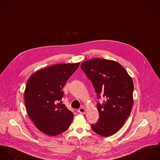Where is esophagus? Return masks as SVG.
<instances>
[{"label": "esophagus", "instance_id": "esophagus-1", "mask_svg": "<svg viewBox=\"0 0 160 160\" xmlns=\"http://www.w3.org/2000/svg\"><path fill=\"white\" fill-rule=\"evenodd\" d=\"M78 112L80 113L81 114H85V112H86V109L84 108V107H81L78 109Z\"/></svg>", "mask_w": 160, "mask_h": 160}]
</instances>
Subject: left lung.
Returning a JSON list of instances; mask_svg holds the SVG:
<instances>
[{"label": "left lung", "mask_w": 160, "mask_h": 160, "mask_svg": "<svg viewBox=\"0 0 160 160\" xmlns=\"http://www.w3.org/2000/svg\"><path fill=\"white\" fill-rule=\"evenodd\" d=\"M81 69L91 81L97 98H105L97 104L99 113L94 132L110 136L118 131L129 117L133 104L134 84L124 68L117 62L105 59H94L82 63Z\"/></svg>", "instance_id": "obj_1"}]
</instances>
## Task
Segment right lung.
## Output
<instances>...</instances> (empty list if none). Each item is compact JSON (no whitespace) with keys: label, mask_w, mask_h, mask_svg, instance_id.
I'll use <instances>...</instances> for the list:
<instances>
[{"label":"right lung","mask_w":160,"mask_h":160,"mask_svg":"<svg viewBox=\"0 0 160 160\" xmlns=\"http://www.w3.org/2000/svg\"><path fill=\"white\" fill-rule=\"evenodd\" d=\"M80 63L56 64L33 73L24 91L27 112L43 133L54 136L66 131L73 114L62 104V88Z\"/></svg>","instance_id":"right-lung-1"}]
</instances>
